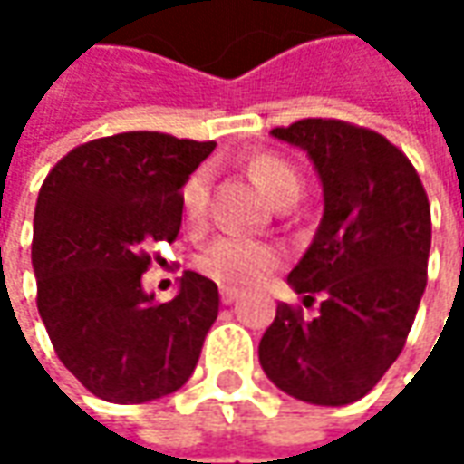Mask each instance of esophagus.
<instances>
[{"instance_id":"esophagus-1","label":"esophagus","mask_w":464,"mask_h":464,"mask_svg":"<svg viewBox=\"0 0 464 464\" xmlns=\"http://www.w3.org/2000/svg\"><path fill=\"white\" fill-rule=\"evenodd\" d=\"M237 296H240V292H237V289H229V286H224L222 304H232V302H237Z\"/></svg>"}]
</instances>
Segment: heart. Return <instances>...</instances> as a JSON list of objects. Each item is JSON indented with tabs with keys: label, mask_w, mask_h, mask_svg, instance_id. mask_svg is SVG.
I'll return each instance as SVG.
<instances>
[{
	"label": "heart",
	"mask_w": 464,
	"mask_h": 464,
	"mask_svg": "<svg viewBox=\"0 0 464 464\" xmlns=\"http://www.w3.org/2000/svg\"><path fill=\"white\" fill-rule=\"evenodd\" d=\"M250 175L258 183L260 190L276 206L295 204L299 198V172L292 162L271 152L256 154L250 160ZM208 201V169H196L180 193V206L190 224L201 222ZM281 250L268 242L240 237V235H224L217 237L211 245H206L198 253L196 266L198 271L214 278L222 286H250L266 278L274 268L281 266Z\"/></svg>",
	"instance_id": "obj_1"
}]
</instances>
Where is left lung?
Instances as JSON below:
<instances>
[{"instance_id": "left-lung-1", "label": "left lung", "mask_w": 464, "mask_h": 464, "mask_svg": "<svg viewBox=\"0 0 464 464\" xmlns=\"http://www.w3.org/2000/svg\"><path fill=\"white\" fill-rule=\"evenodd\" d=\"M274 139L299 147L323 186V219L289 274L304 304H278L258 359L281 392L312 405L364 398L401 356L426 289L431 208L419 172L384 136L304 118Z\"/></svg>"}]
</instances>
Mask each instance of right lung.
Wrapping results in <instances>:
<instances>
[{"mask_svg":"<svg viewBox=\"0 0 464 464\" xmlns=\"http://www.w3.org/2000/svg\"><path fill=\"white\" fill-rule=\"evenodd\" d=\"M214 141L129 131L87 141L56 162L33 219L38 312L62 364L108 402L180 390L219 314V289L186 271L178 295L141 286L150 245L180 232V188Z\"/></svg>","mask_w":464,"mask_h":464,"instance_id":"obj_1","label":"right lung"}]
</instances>
